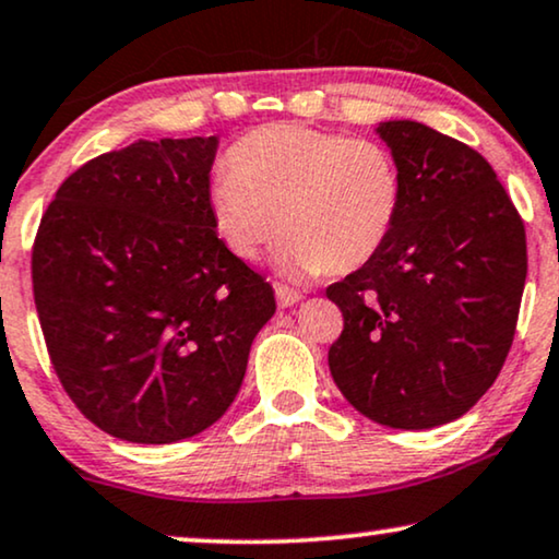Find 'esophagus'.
Returning a JSON list of instances; mask_svg holds the SVG:
<instances>
[{
	"label": "esophagus",
	"mask_w": 559,
	"mask_h": 559,
	"mask_svg": "<svg viewBox=\"0 0 559 559\" xmlns=\"http://www.w3.org/2000/svg\"><path fill=\"white\" fill-rule=\"evenodd\" d=\"M275 299H278L281 309H288V307H294V304H299L304 296L288 286H275Z\"/></svg>",
	"instance_id": "1"
}]
</instances>
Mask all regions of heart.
Listing matches in <instances>:
<instances>
[{"instance_id": "obj_1", "label": "heart", "mask_w": 559, "mask_h": 559, "mask_svg": "<svg viewBox=\"0 0 559 559\" xmlns=\"http://www.w3.org/2000/svg\"><path fill=\"white\" fill-rule=\"evenodd\" d=\"M227 160L206 186L214 233L229 255L255 260L281 227L275 263L292 278L370 263L404 204L399 163L378 140L273 122L237 140Z\"/></svg>"}]
</instances>
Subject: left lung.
I'll return each mask as SVG.
<instances>
[{
  "instance_id": "8db88e82",
  "label": "left lung",
  "mask_w": 559,
  "mask_h": 559,
  "mask_svg": "<svg viewBox=\"0 0 559 559\" xmlns=\"http://www.w3.org/2000/svg\"><path fill=\"white\" fill-rule=\"evenodd\" d=\"M404 178L381 252L326 288L345 317L334 383L393 429L455 421L493 385L526 281L524 222L478 151L412 119L376 128Z\"/></svg>"
}]
</instances>
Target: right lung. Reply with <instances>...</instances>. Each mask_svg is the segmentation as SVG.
Wrapping results in <instances>:
<instances>
[{
	"label": "right lung",
	"instance_id": "add662e5",
	"mask_svg": "<svg viewBox=\"0 0 559 559\" xmlns=\"http://www.w3.org/2000/svg\"><path fill=\"white\" fill-rule=\"evenodd\" d=\"M219 138L138 140L71 174L33 248L37 317L58 378L107 435L168 444L240 391L271 284L214 233Z\"/></svg>",
	"mask_w": 559,
	"mask_h": 559
}]
</instances>
